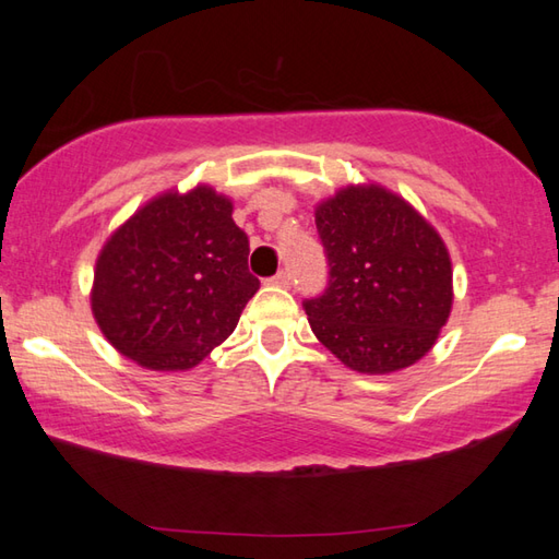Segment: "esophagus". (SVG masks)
Listing matches in <instances>:
<instances>
[{"mask_svg": "<svg viewBox=\"0 0 559 559\" xmlns=\"http://www.w3.org/2000/svg\"><path fill=\"white\" fill-rule=\"evenodd\" d=\"M266 283H269V286H276V288H290L293 281H290V273L288 271H278L276 276L269 278Z\"/></svg>", "mask_w": 559, "mask_h": 559, "instance_id": "1", "label": "esophagus"}]
</instances>
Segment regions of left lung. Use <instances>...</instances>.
I'll return each instance as SVG.
<instances>
[{
  "mask_svg": "<svg viewBox=\"0 0 559 559\" xmlns=\"http://www.w3.org/2000/svg\"><path fill=\"white\" fill-rule=\"evenodd\" d=\"M314 223L329 286L305 312L326 350L360 374H389L425 358L454 305L451 257L435 225L377 182L341 187Z\"/></svg>",
  "mask_w": 559,
  "mask_h": 559,
  "instance_id": "8db88e82",
  "label": "left lung"
}]
</instances>
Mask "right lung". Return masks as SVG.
Masks as SVG:
<instances>
[{"label": "right lung", "instance_id": "right-lung-1", "mask_svg": "<svg viewBox=\"0 0 559 559\" xmlns=\"http://www.w3.org/2000/svg\"><path fill=\"white\" fill-rule=\"evenodd\" d=\"M233 199L211 185L168 189L105 240L91 312L110 346L146 370H192L228 338L259 281Z\"/></svg>", "mask_w": 559, "mask_h": 559}]
</instances>
